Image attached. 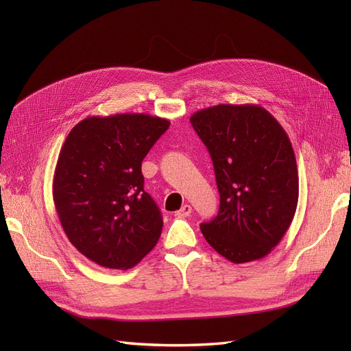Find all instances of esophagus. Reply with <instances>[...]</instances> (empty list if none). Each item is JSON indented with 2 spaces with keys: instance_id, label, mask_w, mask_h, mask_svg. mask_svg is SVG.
Returning a JSON list of instances; mask_svg holds the SVG:
<instances>
[{
  "instance_id": "1",
  "label": "esophagus",
  "mask_w": 351,
  "mask_h": 351,
  "mask_svg": "<svg viewBox=\"0 0 351 351\" xmlns=\"http://www.w3.org/2000/svg\"><path fill=\"white\" fill-rule=\"evenodd\" d=\"M190 214H192V206L190 205H183L182 208H180L177 212H176V217L177 218H187Z\"/></svg>"
}]
</instances>
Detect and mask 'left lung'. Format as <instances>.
I'll use <instances>...</instances> for the list:
<instances>
[{
  "label": "left lung",
  "instance_id": "1",
  "mask_svg": "<svg viewBox=\"0 0 351 351\" xmlns=\"http://www.w3.org/2000/svg\"><path fill=\"white\" fill-rule=\"evenodd\" d=\"M215 169L218 215L202 222L206 241L232 263L267 256L295 214L299 173L291 142L261 105L219 104L190 117Z\"/></svg>",
  "mask_w": 351,
  "mask_h": 351
}]
</instances>
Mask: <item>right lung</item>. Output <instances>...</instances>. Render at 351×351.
<instances>
[{"label": "right lung", "instance_id": "add662e5", "mask_svg": "<svg viewBox=\"0 0 351 351\" xmlns=\"http://www.w3.org/2000/svg\"><path fill=\"white\" fill-rule=\"evenodd\" d=\"M169 121L147 114L88 117L62 145L52 183L61 227L83 256L129 269L159 240L162 217L145 192L142 161Z\"/></svg>", "mask_w": 351, "mask_h": 351}]
</instances>
